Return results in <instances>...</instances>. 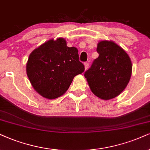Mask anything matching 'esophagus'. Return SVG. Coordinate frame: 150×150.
I'll return each instance as SVG.
<instances>
[{"label":"esophagus","mask_w":150,"mask_h":150,"mask_svg":"<svg viewBox=\"0 0 150 150\" xmlns=\"http://www.w3.org/2000/svg\"><path fill=\"white\" fill-rule=\"evenodd\" d=\"M84 66H85V69L87 70L88 69V67H89V63H88V62H85Z\"/></svg>","instance_id":"34e87169"}]
</instances>
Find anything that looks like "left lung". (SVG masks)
I'll return each instance as SVG.
<instances>
[{
	"label": "left lung",
	"instance_id": "obj_1",
	"mask_svg": "<svg viewBox=\"0 0 150 150\" xmlns=\"http://www.w3.org/2000/svg\"><path fill=\"white\" fill-rule=\"evenodd\" d=\"M99 57L85 72L94 95L103 100L117 97L126 88L132 73V63L122 48L112 41L97 44Z\"/></svg>",
	"mask_w": 150,
	"mask_h": 150
}]
</instances>
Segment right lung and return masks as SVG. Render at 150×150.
I'll list each match as a JSON object with an SVG mask.
<instances>
[{
  "instance_id": "1",
  "label": "right lung",
  "mask_w": 150,
  "mask_h": 150,
  "mask_svg": "<svg viewBox=\"0 0 150 150\" xmlns=\"http://www.w3.org/2000/svg\"><path fill=\"white\" fill-rule=\"evenodd\" d=\"M76 47H68L64 38L49 40L34 49L26 63V73L33 88L48 99L65 93L74 76L84 71Z\"/></svg>"
}]
</instances>
